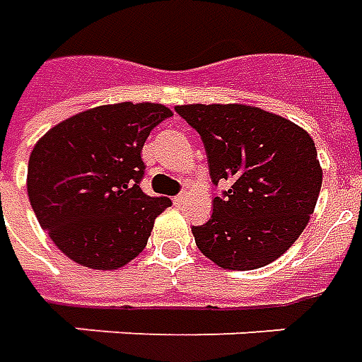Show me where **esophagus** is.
Here are the masks:
<instances>
[{"label": "esophagus", "mask_w": 362, "mask_h": 362, "mask_svg": "<svg viewBox=\"0 0 362 362\" xmlns=\"http://www.w3.org/2000/svg\"><path fill=\"white\" fill-rule=\"evenodd\" d=\"M173 202H175L177 206H179V204H183V202H185V194L181 193V194H177V197H173Z\"/></svg>", "instance_id": "obj_1"}]
</instances>
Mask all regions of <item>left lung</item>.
<instances>
[{"mask_svg":"<svg viewBox=\"0 0 362 362\" xmlns=\"http://www.w3.org/2000/svg\"><path fill=\"white\" fill-rule=\"evenodd\" d=\"M177 115L201 136L212 183L228 189L193 226L197 247L224 269L263 267L306 228L322 168L306 130L247 105H183Z\"/></svg>","mask_w":362,"mask_h":362,"instance_id":"1","label":"left lung"}]
</instances>
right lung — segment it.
I'll return each instance as SVG.
<instances>
[{"instance_id": "obj_1", "label": "right lung", "mask_w": 362, "mask_h": 362, "mask_svg": "<svg viewBox=\"0 0 362 362\" xmlns=\"http://www.w3.org/2000/svg\"><path fill=\"white\" fill-rule=\"evenodd\" d=\"M171 111L156 103L95 107L56 124L33 148L27 193L64 255L119 269L144 250L168 197L142 191V146Z\"/></svg>"}]
</instances>
